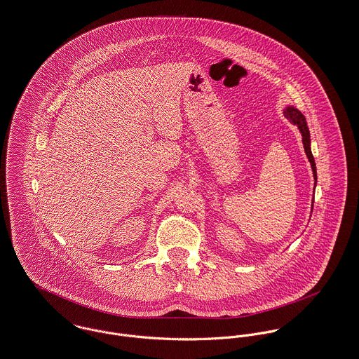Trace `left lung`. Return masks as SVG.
Listing matches in <instances>:
<instances>
[{
	"label": "left lung",
	"instance_id": "8db88e82",
	"mask_svg": "<svg viewBox=\"0 0 359 359\" xmlns=\"http://www.w3.org/2000/svg\"><path fill=\"white\" fill-rule=\"evenodd\" d=\"M284 116L298 127L299 133L302 134V142H304V153H306V157L310 163L311 166V170H313V177H314V189H316V184H317V168H316V161H314V157H313V153H311V139H310V131H309V127H307V123H306V118H304V114L301 111H298L297 108L288 105L284 108ZM314 202V201H313ZM313 202H311V209H313Z\"/></svg>",
	"mask_w": 359,
	"mask_h": 359
}]
</instances>
